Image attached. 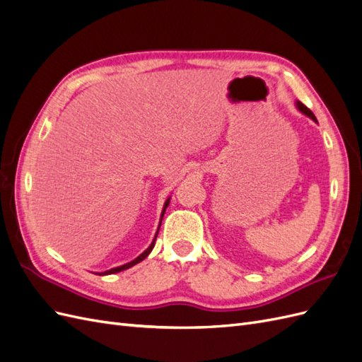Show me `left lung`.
I'll use <instances>...</instances> for the list:
<instances>
[{
    "label": "left lung",
    "mask_w": 362,
    "mask_h": 362,
    "mask_svg": "<svg viewBox=\"0 0 362 362\" xmlns=\"http://www.w3.org/2000/svg\"><path fill=\"white\" fill-rule=\"evenodd\" d=\"M296 107H298L299 108V112H302L303 115H306V116H308V117H311L313 120H315V122H317V119H315V116H314V113L310 110V108L308 107H305L300 101H296Z\"/></svg>",
    "instance_id": "obj_1"
}]
</instances>
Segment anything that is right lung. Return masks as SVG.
I'll list each match as a JSON object with an SVG mask.
<instances>
[{
  "mask_svg": "<svg viewBox=\"0 0 362 362\" xmlns=\"http://www.w3.org/2000/svg\"><path fill=\"white\" fill-rule=\"evenodd\" d=\"M169 201H170V198L164 202V206H163V211H161V218H160V225H161V221H163V216H164V213H166V208H168V205H169ZM160 225H158V229H160ZM157 235H158V231H157V234H156V237H154V240H152V243L149 245V247L144 252V254H140L136 259H133V261H129V262H127V264H124V266H119V267H115V269H110V270H107V272H103V273H100V275H112V273H117V272H122V270H127V269H129V267H133L134 264H137V262H140V261H144L149 254H151V250L154 249V245H156V240H157Z\"/></svg>",
  "mask_w": 362,
  "mask_h": 362,
  "instance_id": "obj_1",
  "label": "right lung"
}]
</instances>
